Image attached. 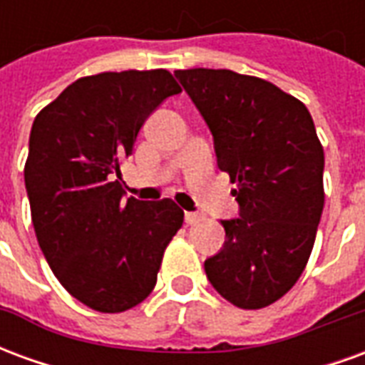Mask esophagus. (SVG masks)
<instances>
[{
    "label": "esophagus",
    "instance_id": "34e87169",
    "mask_svg": "<svg viewBox=\"0 0 365 365\" xmlns=\"http://www.w3.org/2000/svg\"><path fill=\"white\" fill-rule=\"evenodd\" d=\"M203 219H205V217L201 213H195V211H187V213H185V222H187V225H197V222H201Z\"/></svg>",
    "mask_w": 365,
    "mask_h": 365
}]
</instances>
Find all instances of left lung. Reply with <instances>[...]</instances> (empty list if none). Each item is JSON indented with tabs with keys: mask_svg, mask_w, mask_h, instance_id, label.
I'll return each mask as SVG.
<instances>
[{
	"mask_svg": "<svg viewBox=\"0 0 365 365\" xmlns=\"http://www.w3.org/2000/svg\"><path fill=\"white\" fill-rule=\"evenodd\" d=\"M211 128L240 217L205 260L215 289L240 309L282 299L303 274L324 207V152L311 113L274 83L232 70H175Z\"/></svg>",
	"mask_w": 365,
	"mask_h": 365,
	"instance_id": "left-lung-1",
	"label": "left lung"
}]
</instances>
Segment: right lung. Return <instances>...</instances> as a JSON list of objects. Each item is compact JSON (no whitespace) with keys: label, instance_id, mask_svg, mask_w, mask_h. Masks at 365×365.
Masks as SVG:
<instances>
[{"label":"right lung","instance_id":"1","mask_svg":"<svg viewBox=\"0 0 365 365\" xmlns=\"http://www.w3.org/2000/svg\"><path fill=\"white\" fill-rule=\"evenodd\" d=\"M168 70L86 76L38 113L25 187L36 240L62 287L99 313H123L156 285L183 225L172 199H125L120 164L146 117L180 93Z\"/></svg>","mask_w":365,"mask_h":365}]
</instances>
